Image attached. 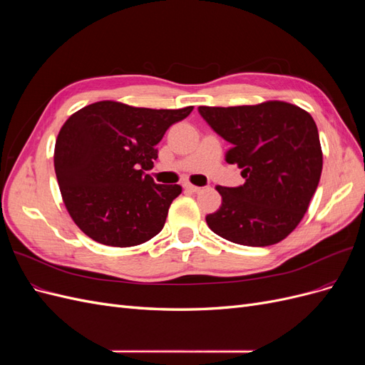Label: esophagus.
Masks as SVG:
<instances>
[{
	"instance_id": "obj_1",
	"label": "esophagus",
	"mask_w": 365,
	"mask_h": 365,
	"mask_svg": "<svg viewBox=\"0 0 365 365\" xmlns=\"http://www.w3.org/2000/svg\"><path fill=\"white\" fill-rule=\"evenodd\" d=\"M184 189H185V190H190V192H193V193H197V192L201 190V187L193 185V184H190V182H185V184H184Z\"/></svg>"
}]
</instances>
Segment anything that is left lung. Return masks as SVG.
Returning a JSON list of instances; mask_svg holds the SVG:
<instances>
[{"label": "left lung", "mask_w": 365, "mask_h": 365, "mask_svg": "<svg viewBox=\"0 0 365 365\" xmlns=\"http://www.w3.org/2000/svg\"><path fill=\"white\" fill-rule=\"evenodd\" d=\"M216 134L231 143L225 160L245 184L217 185L222 205L207 215L210 230L230 242L268 247L300 224L317 190L323 152L312 115L288 102L200 106Z\"/></svg>", "instance_id": "left-lung-1"}]
</instances>
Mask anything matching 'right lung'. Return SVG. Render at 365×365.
<instances>
[{
	"mask_svg": "<svg viewBox=\"0 0 365 365\" xmlns=\"http://www.w3.org/2000/svg\"><path fill=\"white\" fill-rule=\"evenodd\" d=\"M182 109L135 108L102 101L70 115L54 146V172L74 224L108 247L141 245L164 227L178 184H155L145 170L158 158L155 146Z\"/></svg>",
	"mask_w": 365,
	"mask_h": 365,
	"instance_id": "obj_1",
	"label": "right lung"
}]
</instances>
